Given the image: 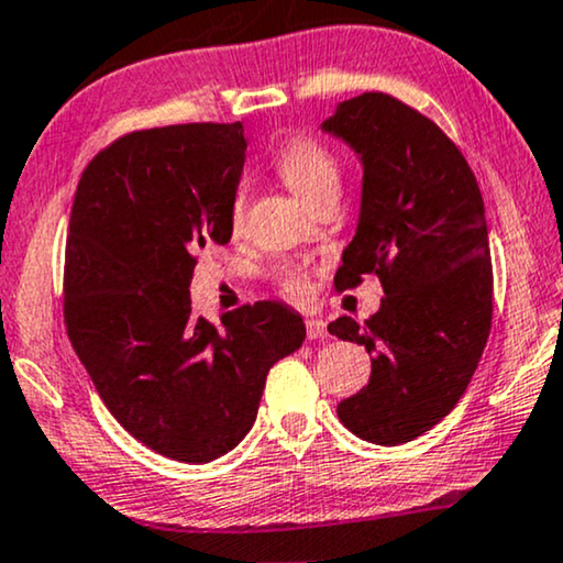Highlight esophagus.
Segmentation results:
<instances>
[{"instance_id":"esophagus-1","label":"esophagus","mask_w":563,"mask_h":563,"mask_svg":"<svg viewBox=\"0 0 563 563\" xmlns=\"http://www.w3.org/2000/svg\"><path fill=\"white\" fill-rule=\"evenodd\" d=\"M306 338L309 340H322L327 338V322L324 319H306Z\"/></svg>"}]
</instances>
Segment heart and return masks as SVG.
I'll return each mask as SVG.
<instances>
[{
    "instance_id": "obj_1",
    "label": "heart",
    "mask_w": 563,
    "mask_h": 563,
    "mask_svg": "<svg viewBox=\"0 0 563 563\" xmlns=\"http://www.w3.org/2000/svg\"><path fill=\"white\" fill-rule=\"evenodd\" d=\"M275 170L286 187L301 197L309 208L322 202L324 197L338 195L340 187V163L334 158L332 151H327L322 142L303 137V134H294L283 142L280 153L275 158ZM241 216H244V199L241 195L233 197L231 205V225L239 229ZM277 286L283 294L294 301H303L309 296V277L301 267L283 265L275 273Z\"/></svg>"
}]
</instances>
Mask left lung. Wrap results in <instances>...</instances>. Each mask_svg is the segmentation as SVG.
Listing matches in <instances>:
<instances>
[{"mask_svg": "<svg viewBox=\"0 0 563 563\" xmlns=\"http://www.w3.org/2000/svg\"><path fill=\"white\" fill-rule=\"evenodd\" d=\"M364 163L358 229L334 288L382 280L379 311L330 334L364 345L372 376L338 405L355 437L395 446L421 437L465 395L494 314L483 197L460 147L387 92L343 101L322 124Z\"/></svg>", "mask_w": 563, "mask_h": 563, "instance_id": "left-lung-1", "label": "left lung"}]
</instances>
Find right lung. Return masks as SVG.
<instances>
[{
	"label": "right lung",
	"instance_id": "right-lung-1",
	"mask_svg": "<svg viewBox=\"0 0 563 563\" xmlns=\"http://www.w3.org/2000/svg\"><path fill=\"white\" fill-rule=\"evenodd\" d=\"M241 122L130 132L82 170L64 254V322L111 416L163 457L202 465L257 418L303 319L257 301L216 327L191 311L197 252L231 241Z\"/></svg>",
	"mask_w": 563,
	"mask_h": 563
}]
</instances>
